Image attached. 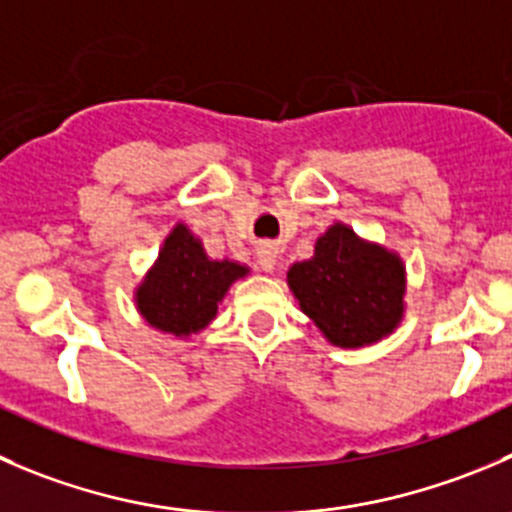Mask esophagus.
I'll return each instance as SVG.
<instances>
[{
	"mask_svg": "<svg viewBox=\"0 0 512 512\" xmlns=\"http://www.w3.org/2000/svg\"><path fill=\"white\" fill-rule=\"evenodd\" d=\"M257 265H260L262 272H272L277 265V250L275 245L265 242V245L257 247Z\"/></svg>",
	"mask_w": 512,
	"mask_h": 512,
	"instance_id": "obj_1",
	"label": "esophagus"
}]
</instances>
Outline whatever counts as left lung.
<instances>
[{"instance_id":"obj_1","label":"left lung","mask_w":512,"mask_h":512,"mask_svg":"<svg viewBox=\"0 0 512 512\" xmlns=\"http://www.w3.org/2000/svg\"><path fill=\"white\" fill-rule=\"evenodd\" d=\"M287 285L300 310L337 347L357 350L393 335L405 315L403 257L335 222L310 260L295 262Z\"/></svg>"}]
</instances>
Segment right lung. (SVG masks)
<instances>
[{
  "label": "right lung",
  "mask_w": 512,
  "mask_h": 512,
  "mask_svg": "<svg viewBox=\"0 0 512 512\" xmlns=\"http://www.w3.org/2000/svg\"><path fill=\"white\" fill-rule=\"evenodd\" d=\"M247 272L250 267L242 262L207 257L200 237L177 222L162 242L155 265L137 285V312L155 330L187 340L215 320L217 305L232 282Z\"/></svg>",
  "instance_id": "1"
}]
</instances>
